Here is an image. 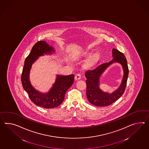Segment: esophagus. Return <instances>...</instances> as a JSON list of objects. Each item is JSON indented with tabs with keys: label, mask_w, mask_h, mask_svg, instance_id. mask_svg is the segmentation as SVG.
<instances>
[{
	"label": "esophagus",
	"mask_w": 149,
	"mask_h": 149,
	"mask_svg": "<svg viewBox=\"0 0 149 149\" xmlns=\"http://www.w3.org/2000/svg\"><path fill=\"white\" fill-rule=\"evenodd\" d=\"M81 79V76L80 74H77L75 75V81H78V80H80Z\"/></svg>",
	"instance_id": "34e87169"
}]
</instances>
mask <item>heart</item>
Here are the masks:
<instances>
[{
	"mask_svg": "<svg viewBox=\"0 0 149 149\" xmlns=\"http://www.w3.org/2000/svg\"><path fill=\"white\" fill-rule=\"evenodd\" d=\"M91 51L88 50L84 51L81 55L82 57H86L91 54ZM101 58V54L98 52H96L91 54L84 63V67L86 69H91L97 64Z\"/></svg>",
	"mask_w": 149,
	"mask_h": 149,
	"instance_id": "obj_1",
	"label": "heart"
}]
</instances>
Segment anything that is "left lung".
<instances>
[{"mask_svg":"<svg viewBox=\"0 0 149 149\" xmlns=\"http://www.w3.org/2000/svg\"><path fill=\"white\" fill-rule=\"evenodd\" d=\"M112 53L113 60L111 61L102 64L94 70H87L85 73V76L87 78V97L88 100L93 105L97 107L110 105L122 96L125 89L129 74L127 60L125 55L116 49L113 48ZM115 62L119 63L123 66L124 76L120 87L110 94L103 92L99 88V78L105 69Z\"/></svg>","mask_w":149,"mask_h":149,"instance_id":"obj_1","label":"left lung"}]
</instances>
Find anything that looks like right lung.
<instances>
[{
    "label": "right lung",
    "instance_id": "right-lung-1",
    "mask_svg": "<svg viewBox=\"0 0 149 149\" xmlns=\"http://www.w3.org/2000/svg\"><path fill=\"white\" fill-rule=\"evenodd\" d=\"M54 48L45 41H40L33 46L32 51L25 60L22 69V82L24 90L28 93L31 100L37 105L46 109L57 107L63 101L65 93L74 80V75H57L54 84L47 93H42L33 87L29 81V72L32 65L39 56L54 53Z\"/></svg>",
    "mask_w": 149,
    "mask_h": 149
}]
</instances>
